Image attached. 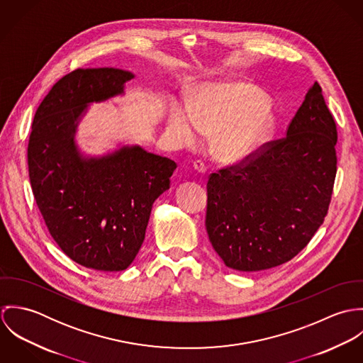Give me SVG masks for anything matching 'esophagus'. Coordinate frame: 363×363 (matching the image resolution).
Wrapping results in <instances>:
<instances>
[{
  "label": "esophagus",
  "mask_w": 363,
  "mask_h": 363,
  "mask_svg": "<svg viewBox=\"0 0 363 363\" xmlns=\"http://www.w3.org/2000/svg\"><path fill=\"white\" fill-rule=\"evenodd\" d=\"M193 166H194V170H196L197 173H200V174H204V173L207 172V166H206V163H204L203 160H196V162L193 163Z\"/></svg>",
  "instance_id": "34e87169"
}]
</instances>
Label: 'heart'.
<instances>
[{
    "mask_svg": "<svg viewBox=\"0 0 363 363\" xmlns=\"http://www.w3.org/2000/svg\"><path fill=\"white\" fill-rule=\"evenodd\" d=\"M278 128L268 95L243 81L206 84L187 106H172L166 118V131L180 147L197 145L204 133L216 134L213 152L226 164L253 160Z\"/></svg>",
    "mask_w": 363,
    "mask_h": 363,
    "instance_id": "heart-1",
    "label": "heart"
}]
</instances>
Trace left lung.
<instances>
[{
	"instance_id": "left-lung-1",
	"label": "left lung",
	"mask_w": 363,
	"mask_h": 363,
	"mask_svg": "<svg viewBox=\"0 0 363 363\" xmlns=\"http://www.w3.org/2000/svg\"><path fill=\"white\" fill-rule=\"evenodd\" d=\"M335 144L334 118L314 82L285 138L268 143L243 167L209 176L206 226L226 267L268 269L306 247L330 206Z\"/></svg>"
}]
</instances>
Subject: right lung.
Returning <instances> with one entry per match:
<instances>
[{
	"mask_svg": "<svg viewBox=\"0 0 363 363\" xmlns=\"http://www.w3.org/2000/svg\"><path fill=\"white\" fill-rule=\"evenodd\" d=\"M134 77L107 67L62 77L38 107L29 137L30 186L52 239L69 259L98 271H123L134 261L152 206L177 167L140 145L89 156L75 141L89 104L124 95Z\"/></svg>",
	"mask_w": 363,
	"mask_h": 363,
	"instance_id": "1",
	"label": "right lung"
}]
</instances>
